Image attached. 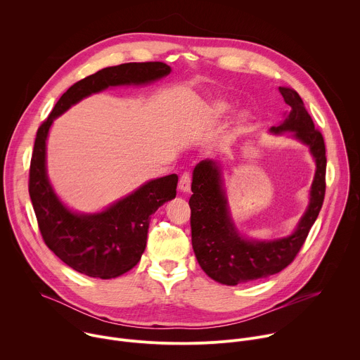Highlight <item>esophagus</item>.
<instances>
[{
    "mask_svg": "<svg viewBox=\"0 0 360 360\" xmlns=\"http://www.w3.org/2000/svg\"><path fill=\"white\" fill-rule=\"evenodd\" d=\"M191 182H192V176L189 172H184L179 178V189L184 192H188L191 189Z\"/></svg>",
    "mask_w": 360,
    "mask_h": 360,
    "instance_id": "obj_1",
    "label": "esophagus"
}]
</instances>
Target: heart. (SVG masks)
<instances>
[{
	"label": "heart",
	"instance_id": "obj_1",
	"mask_svg": "<svg viewBox=\"0 0 360 360\" xmlns=\"http://www.w3.org/2000/svg\"><path fill=\"white\" fill-rule=\"evenodd\" d=\"M215 111H217V114H224V112L228 111V107H226L225 104H218V105L215 107Z\"/></svg>",
	"mask_w": 360,
	"mask_h": 360
}]
</instances>
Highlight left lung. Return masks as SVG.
<instances>
[{"mask_svg":"<svg viewBox=\"0 0 360 360\" xmlns=\"http://www.w3.org/2000/svg\"><path fill=\"white\" fill-rule=\"evenodd\" d=\"M290 112L279 127L271 131H293L295 136L309 145L316 161V174L311 191L309 208L296 231L283 239L271 242L246 240L236 232L221 188L219 169L212 161L196 165L192 179L193 195L189 199L192 248L198 264L210 278L235 286L269 278L289 266L303 246L315 224L326 191V148L322 132L307 114L299 94L290 86H279Z\"/></svg>","mask_w":360,"mask_h":360,"instance_id":"obj_1","label":"left lung"}]
</instances>
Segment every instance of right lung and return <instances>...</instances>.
Instances as JSON below:
<instances>
[{
	"mask_svg": "<svg viewBox=\"0 0 360 360\" xmlns=\"http://www.w3.org/2000/svg\"><path fill=\"white\" fill-rule=\"evenodd\" d=\"M171 72L165 63H128L108 67L71 85L39 125L30 164L28 192L45 245L74 271L111 279L132 269L146 246L150 215L176 195L175 174L153 179L101 214L67 210L45 172V141L53 121L82 98L112 85L145 84Z\"/></svg>",
	"mask_w": 360,
	"mask_h": 360,
	"instance_id": "right-lung-1",
	"label": "right lung"
}]
</instances>
